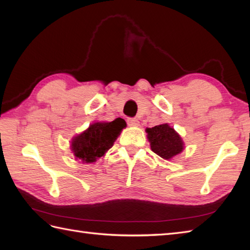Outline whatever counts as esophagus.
Returning <instances> with one entry per match:
<instances>
[{
  "instance_id": "34e87169",
  "label": "esophagus",
  "mask_w": 250,
  "mask_h": 250,
  "mask_svg": "<svg viewBox=\"0 0 250 250\" xmlns=\"http://www.w3.org/2000/svg\"><path fill=\"white\" fill-rule=\"evenodd\" d=\"M126 122H128V125H130V126L140 125V121L137 120L136 118H129L128 120H126Z\"/></svg>"
}]
</instances>
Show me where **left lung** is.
I'll return each instance as SVG.
<instances>
[{"label":"left lung","mask_w":250,"mask_h":250,"mask_svg":"<svg viewBox=\"0 0 250 250\" xmlns=\"http://www.w3.org/2000/svg\"><path fill=\"white\" fill-rule=\"evenodd\" d=\"M146 133L151 150L166 160H169L184 150L185 143L182 136L168 124L147 128Z\"/></svg>","instance_id":"1"}]
</instances>
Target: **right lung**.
<instances>
[{"mask_svg": "<svg viewBox=\"0 0 250 250\" xmlns=\"http://www.w3.org/2000/svg\"><path fill=\"white\" fill-rule=\"evenodd\" d=\"M126 126L125 121L117 118L114 121H97L71 141V150L76 160L92 163L103 157L113 147L115 141Z\"/></svg>", "mask_w": 250, "mask_h": 250, "instance_id": "obj_1", "label": "right lung"}]
</instances>
